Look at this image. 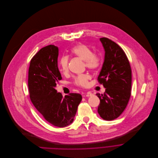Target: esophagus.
I'll return each instance as SVG.
<instances>
[{
	"instance_id": "esophagus-1",
	"label": "esophagus",
	"mask_w": 158,
	"mask_h": 158,
	"mask_svg": "<svg viewBox=\"0 0 158 158\" xmlns=\"http://www.w3.org/2000/svg\"><path fill=\"white\" fill-rule=\"evenodd\" d=\"M93 94L92 93L88 91V92H87V93L85 94V96H86V97H91V96L93 95Z\"/></svg>"
}]
</instances>
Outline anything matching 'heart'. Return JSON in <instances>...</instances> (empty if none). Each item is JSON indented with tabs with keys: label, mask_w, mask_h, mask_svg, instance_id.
<instances>
[{
	"label": "heart",
	"mask_w": 158,
	"mask_h": 158,
	"mask_svg": "<svg viewBox=\"0 0 158 158\" xmlns=\"http://www.w3.org/2000/svg\"><path fill=\"white\" fill-rule=\"evenodd\" d=\"M71 53L77 56L85 61V65L89 69H97L100 65V58L96 55L93 53L91 49L85 44H79L73 47L71 50ZM58 69L60 72L65 74L69 72V58L66 56H62L58 63ZM90 76L87 74H83L77 76L75 79V83L80 86H86Z\"/></svg>",
	"instance_id": "1"
}]
</instances>
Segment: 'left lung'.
<instances>
[{"mask_svg": "<svg viewBox=\"0 0 158 158\" xmlns=\"http://www.w3.org/2000/svg\"><path fill=\"white\" fill-rule=\"evenodd\" d=\"M105 50L104 62L98 77L106 88L97 93L100 100L98 113L105 120H113L127 107L131 96V69L122 48L107 38L100 39Z\"/></svg>", "mask_w": 158, "mask_h": 158, "instance_id": "obj_1", "label": "left lung"}]
</instances>
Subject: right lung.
<instances>
[{
  "mask_svg": "<svg viewBox=\"0 0 158 158\" xmlns=\"http://www.w3.org/2000/svg\"><path fill=\"white\" fill-rule=\"evenodd\" d=\"M58 48L50 45L41 48L31 60L28 86L30 98L44 118L55 127L63 128L74 120L82 97L70 93L63 98L55 87L61 80L58 68Z\"/></svg>",
  "mask_w": 158,
  "mask_h": 158,
  "instance_id": "obj_1",
  "label": "right lung"
}]
</instances>
